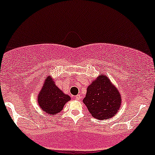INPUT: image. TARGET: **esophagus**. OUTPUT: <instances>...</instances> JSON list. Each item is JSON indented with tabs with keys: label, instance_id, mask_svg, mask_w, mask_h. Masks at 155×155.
I'll return each mask as SVG.
<instances>
[{
	"label": "esophagus",
	"instance_id": "esophagus-1",
	"mask_svg": "<svg viewBox=\"0 0 155 155\" xmlns=\"http://www.w3.org/2000/svg\"><path fill=\"white\" fill-rule=\"evenodd\" d=\"M75 97H76V100H77V101H79L80 99L81 98V96L80 95H76V96H75Z\"/></svg>",
	"mask_w": 155,
	"mask_h": 155
}]
</instances>
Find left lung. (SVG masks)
<instances>
[{"label":"left lung","instance_id":"1","mask_svg":"<svg viewBox=\"0 0 155 155\" xmlns=\"http://www.w3.org/2000/svg\"><path fill=\"white\" fill-rule=\"evenodd\" d=\"M83 103L94 118L108 120L119 111L122 103L120 92L104 74L91 83L87 89Z\"/></svg>","mask_w":155,"mask_h":155}]
</instances>
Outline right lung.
Listing matches in <instances>:
<instances>
[{
	"label": "right lung",
	"instance_id": "add662e5",
	"mask_svg": "<svg viewBox=\"0 0 155 155\" xmlns=\"http://www.w3.org/2000/svg\"><path fill=\"white\" fill-rule=\"evenodd\" d=\"M70 100V96L63 93L56 86L51 76L46 78L38 95V106L43 113L46 112L50 117L58 114L63 110L64 105Z\"/></svg>",
	"mask_w": 155,
	"mask_h": 155
}]
</instances>
